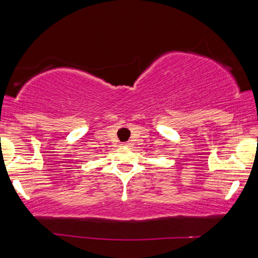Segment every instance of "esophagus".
Masks as SVG:
<instances>
[{"mask_svg":"<svg viewBox=\"0 0 258 258\" xmlns=\"http://www.w3.org/2000/svg\"><path fill=\"white\" fill-rule=\"evenodd\" d=\"M123 146H125V147H128V146H130V143H128V142H125V143H123Z\"/></svg>","mask_w":258,"mask_h":258,"instance_id":"esophagus-1","label":"esophagus"}]
</instances>
